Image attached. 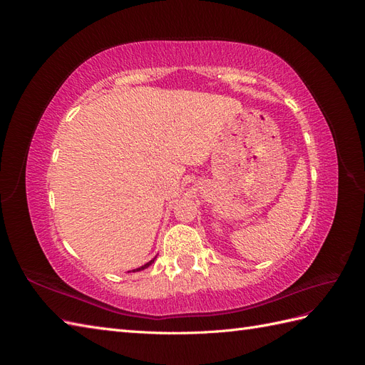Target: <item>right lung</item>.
<instances>
[{"label": "right lung", "mask_w": 365, "mask_h": 365, "mask_svg": "<svg viewBox=\"0 0 365 365\" xmlns=\"http://www.w3.org/2000/svg\"><path fill=\"white\" fill-rule=\"evenodd\" d=\"M157 257H153L152 260H149L148 263H145V264H143V267H140V268H137V269H132V272H138V271H143V269H146V268H149L150 267V264L153 263V260H155ZM128 272H130V271H128Z\"/></svg>", "instance_id": "add662e5"}]
</instances>
